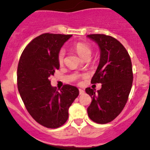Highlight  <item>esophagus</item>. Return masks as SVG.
Listing matches in <instances>:
<instances>
[{
    "mask_svg": "<svg viewBox=\"0 0 150 150\" xmlns=\"http://www.w3.org/2000/svg\"><path fill=\"white\" fill-rule=\"evenodd\" d=\"M79 93H80V94H83L85 93V91L82 89H79Z\"/></svg>",
    "mask_w": 150,
    "mask_h": 150,
    "instance_id": "esophagus-1",
    "label": "esophagus"
}]
</instances>
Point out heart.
<instances>
[{"label":"heart","instance_id":"obj_1","mask_svg":"<svg viewBox=\"0 0 150 150\" xmlns=\"http://www.w3.org/2000/svg\"><path fill=\"white\" fill-rule=\"evenodd\" d=\"M74 49L81 58L85 59L89 58L92 53V46L87 42H77L74 44ZM65 51L63 49H61L58 53L57 61L59 65H62L64 62Z\"/></svg>","mask_w":150,"mask_h":150}]
</instances>
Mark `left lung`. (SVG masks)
Returning <instances> with one entry per match:
<instances>
[{"instance_id": "left-lung-1", "label": "left lung", "mask_w": 150, "mask_h": 150, "mask_svg": "<svg viewBox=\"0 0 150 150\" xmlns=\"http://www.w3.org/2000/svg\"><path fill=\"white\" fill-rule=\"evenodd\" d=\"M100 48V61L91 83H101L95 92L90 87L85 91L92 98L87 108L91 120L105 124L114 120L124 108L132 85L133 73L130 56L119 41L101 34H89Z\"/></svg>"}]
</instances>
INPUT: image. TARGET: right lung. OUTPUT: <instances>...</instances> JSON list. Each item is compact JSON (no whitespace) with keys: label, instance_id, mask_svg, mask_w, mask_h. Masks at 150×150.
Segmentation results:
<instances>
[{"label":"right lung","instance_id":"1","mask_svg":"<svg viewBox=\"0 0 150 150\" xmlns=\"http://www.w3.org/2000/svg\"><path fill=\"white\" fill-rule=\"evenodd\" d=\"M71 37V34H41L27 44L19 61V93L31 116L48 128L64 124L68 118V108L79 94L78 89L70 85L58 90L51 85L49 80L59 69L58 51Z\"/></svg>","mask_w":150,"mask_h":150}]
</instances>
